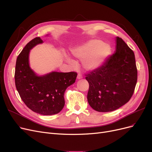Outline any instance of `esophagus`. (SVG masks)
Segmentation results:
<instances>
[{
	"label": "esophagus",
	"mask_w": 152,
	"mask_h": 152,
	"mask_svg": "<svg viewBox=\"0 0 152 152\" xmlns=\"http://www.w3.org/2000/svg\"><path fill=\"white\" fill-rule=\"evenodd\" d=\"M77 79H82V75L80 74V73H79V74L77 75Z\"/></svg>",
	"instance_id": "34e87169"
}]
</instances>
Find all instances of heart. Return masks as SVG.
Instances as JSON below:
<instances>
[{"instance_id": "1", "label": "heart", "mask_w": 152, "mask_h": 152, "mask_svg": "<svg viewBox=\"0 0 152 152\" xmlns=\"http://www.w3.org/2000/svg\"><path fill=\"white\" fill-rule=\"evenodd\" d=\"M76 58L84 60L82 66L86 71H93L102 66L107 61L112 52V48L108 44L103 43L99 39L90 40L80 46L71 50ZM66 61L73 65V62L66 58Z\"/></svg>"}]
</instances>
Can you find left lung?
<instances>
[{
    "instance_id": "8db88e82",
    "label": "left lung",
    "mask_w": 152,
    "mask_h": 152,
    "mask_svg": "<svg viewBox=\"0 0 152 152\" xmlns=\"http://www.w3.org/2000/svg\"><path fill=\"white\" fill-rule=\"evenodd\" d=\"M115 53L99 68L87 74V101L99 112L114 111L127 103L134 93L137 71L134 53L117 37Z\"/></svg>"
}]
</instances>
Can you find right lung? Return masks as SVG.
<instances>
[{"instance_id":"1","label":"right lung","mask_w":152,"mask_h":152,"mask_svg":"<svg viewBox=\"0 0 152 152\" xmlns=\"http://www.w3.org/2000/svg\"><path fill=\"white\" fill-rule=\"evenodd\" d=\"M43 40L36 37L26 45L18 56L15 68V84L25 104L32 111L43 115L61 112L65 106L64 93L75 83L76 72H51L39 75L30 66V50Z\"/></svg>"}]
</instances>
